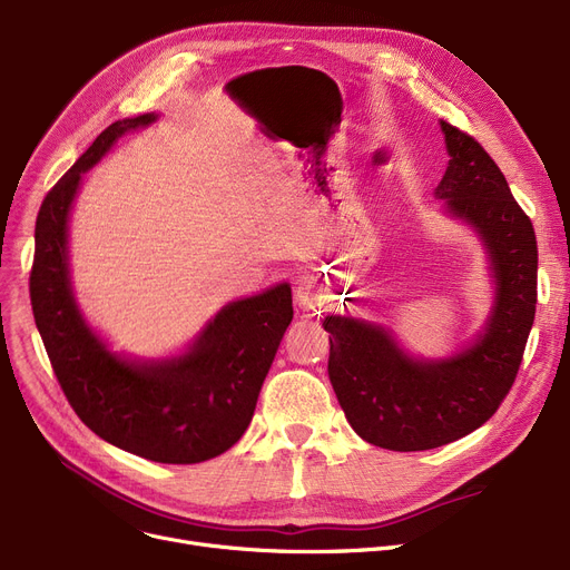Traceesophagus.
I'll use <instances>...</instances> for the list:
<instances>
[{"label":"esophagus","mask_w":570,"mask_h":570,"mask_svg":"<svg viewBox=\"0 0 570 570\" xmlns=\"http://www.w3.org/2000/svg\"><path fill=\"white\" fill-rule=\"evenodd\" d=\"M295 301L303 309H312L314 305V286L312 284H301L295 288Z\"/></svg>","instance_id":"34e87169"}]
</instances>
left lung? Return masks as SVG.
Returning a JSON list of instances; mask_svg holds the SVG:
<instances>
[{"mask_svg": "<svg viewBox=\"0 0 570 570\" xmlns=\"http://www.w3.org/2000/svg\"><path fill=\"white\" fill-rule=\"evenodd\" d=\"M448 168L434 189L443 213L473 228L494 284L490 316L448 357H415L391 327L325 316L327 374L355 434L387 451H430L488 423L518 376L535 314L538 249L531 219L481 142L441 119Z\"/></svg>", "mask_w": 570, "mask_h": 570, "instance_id": "obj_1", "label": "left lung"}]
</instances>
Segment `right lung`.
<instances>
[{
    "instance_id": "right-lung-1",
    "label": "right lung",
    "mask_w": 570,
    "mask_h": 570,
    "mask_svg": "<svg viewBox=\"0 0 570 570\" xmlns=\"http://www.w3.org/2000/svg\"><path fill=\"white\" fill-rule=\"evenodd\" d=\"M155 112L119 119L48 191L37 217L29 275L35 321L55 376L80 421L104 441L161 464L226 453L252 423L261 385L293 318L291 284L239 297L205 323L177 355L115 353L82 316L69 267V217L82 175Z\"/></svg>"
}]
</instances>
